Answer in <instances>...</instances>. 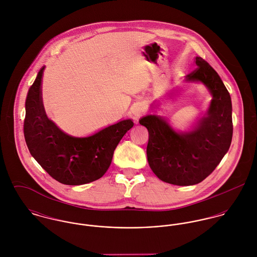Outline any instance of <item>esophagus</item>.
<instances>
[{"label": "esophagus", "mask_w": 257, "mask_h": 257, "mask_svg": "<svg viewBox=\"0 0 257 257\" xmlns=\"http://www.w3.org/2000/svg\"><path fill=\"white\" fill-rule=\"evenodd\" d=\"M144 112H145L144 104H138V105L135 106L133 113H134V118L136 119V121H138L140 119V117L143 115Z\"/></svg>", "instance_id": "obj_1"}]
</instances>
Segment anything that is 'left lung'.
<instances>
[{
  "label": "left lung",
  "instance_id": "left-lung-1",
  "mask_svg": "<svg viewBox=\"0 0 257 257\" xmlns=\"http://www.w3.org/2000/svg\"><path fill=\"white\" fill-rule=\"evenodd\" d=\"M187 82H202L213 96L205 116L193 130L176 133L161 116L148 114L140 123L148 131V164L163 182L189 186L202 182L219 165L232 139L231 100L219 74L202 57Z\"/></svg>",
  "mask_w": 257,
  "mask_h": 257
}]
</instances>
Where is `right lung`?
Listing matches in <instances>:
<instances>
[{
  "label": "right lung",
  "mask_w": 257,
  "mask_h": 257,
  "mask_svg": "<svg viewBox=\"0 0 257 257\" xmlns=\"http://www.w3.org/2000/svg\"><path fill=\"white\" fill-rule=\"evenodd\" d=\"M39 70L26 100L24 134L28 148L38 164L56 181L82 185L100 179L110 167L113 151L134 122L123 119L87 138H74L50 120L41 97Z\"/></svg>",
  "instance_id": "right-lung-1"
}]
</instances>
